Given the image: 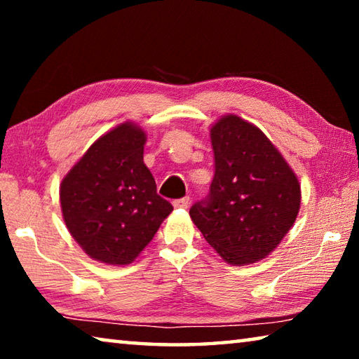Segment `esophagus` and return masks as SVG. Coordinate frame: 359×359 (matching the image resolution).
I'll return each mask as SVG.
<instances>
[{
  "mask_svg": "<svg viewBox=\"0 0 359 359\" xmlns=\"http://www.w3.org/2000/svg\"><path fill=\"white\" fill-rule=\"evenodd\" d=\"M175 209H187L188 204H190V198L185 196V198H180V199H175L172 203Z\"/></svg>",
  "mask_w": 359,
  "mask_h": 359,
  "instance_id": "esophagus-1",
  "label": "esophagus"
}]
</instances>
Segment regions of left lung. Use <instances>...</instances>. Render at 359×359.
<instances>
[{
  "label": "left lung",
  "instance_id": "left-lung-1",
  "mask_svg": "<svg viewBox=\"0 0 359 359\" xmlns=\"http://www.w3.org/2000/svg\"><path fill=\"white\" fill-rule=\"evenodd\" d=\"M215 174L190 217L209 245L233 266L266 258L297 217L301 185L258 126L234 114L210 128Z\"/></svg>",
  "mask_w": 359,
  "mask_h": 359
}]
</instances>
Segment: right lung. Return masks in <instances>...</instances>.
<instances>
[{"mask_svg":"<svg viewBox=\"0 0 359 359\" xmlns=\"http://www.w3.org/2000/svg\"><path fill=\"white\" fill-rule=\"evenodd\" d=\"M145 141L133 121L115 126L90 145L60 185L66 228L101 263H133L172 212L144 165Z\"/></svg>","mask_w":359,"mask_h":359,"instance_id":"obj_1","label":"right lung"}]
</instances>
